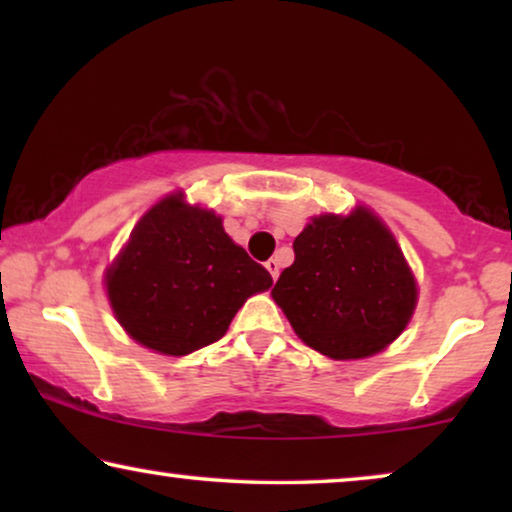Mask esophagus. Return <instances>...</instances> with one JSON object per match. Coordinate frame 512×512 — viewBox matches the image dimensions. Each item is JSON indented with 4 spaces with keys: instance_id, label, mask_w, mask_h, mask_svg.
<instances>
[{
    "instance_id": "1",
    "label": "esophagus",
    "mask_w": 512,
    "mask_h": 512,
    "mask_svg": "<svg viewBox=\"0 0 512 512\" xmlns=\"http://www.w3.org/2000/svg\"><path fill=\"white\" fill-rule=\"evenodd\" d=\"M265 268H268V272L272 275V279L279 277V263L275 261V258H270V261H265Z\"/></svg>"
}]
</instances>
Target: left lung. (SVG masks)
I'll return each instance as SVG.
<instances>
[{"label":"left lung","mask_w":512,"mask_h":512,"mask_svg":"<svg viewBox=\"0 0 512 512\" xmlns=\"http://www.w3.org/2000/svg\"><path fill=\"white\" fill-rule=\"evenodd\" d=\"M272 298L307 347L328 359H366L405 331L417 282L391 230L370 212L321 214L293 240Z\"/></svg>","instance_id":"8db88e82"}]
</instances>
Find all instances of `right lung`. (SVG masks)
<instances>
[{"label":"right lung","mask_w":512,"mask_h":512,"mask_svg":"<svg viewBox=\"0 0 512 512\" xmlns=\"http://www.w3.org/2000/svg\"><path fill=\"white\" fill-rule=\"evenodd\" d=\"M107 296L132 340L186 356L223 338L237 310L272 286L221 216L172 193L146 212L107 268Z\"/></svg>","instance_id":"add662e5"}]
</instances>
